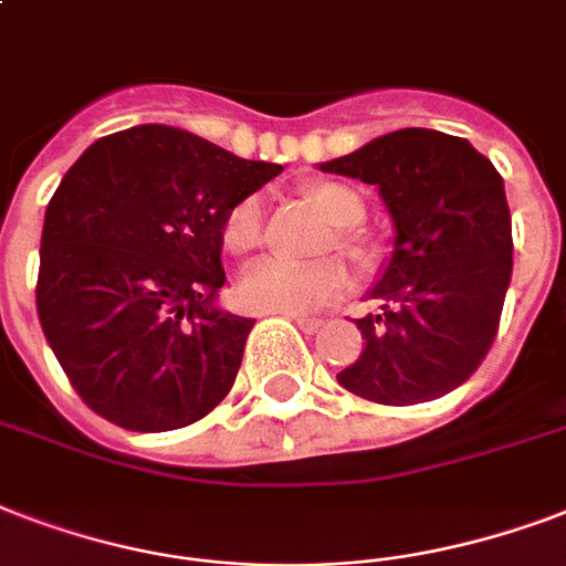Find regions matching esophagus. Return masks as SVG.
Returning a JSON list of instances; mask_svg holds the SVG:
<instances>
[{
  "mask_svg": "<svg viewBox=\"0 0 566 566\" xmlns=\"http://www.w3.org/2000/svg\"><path fill=\"white\" fill-rule=\"evenodd\" d=\"M293 321H296V326H300L305 335H314V332L323 326V321H317V317H293Z\"/></svg>",
  "mask_w": 566,
  "mask_h": 566,
  "instance_id": "1",
  "label": "esophagus"
}]
</instances>
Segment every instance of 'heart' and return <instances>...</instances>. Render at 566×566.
I'll list each match as a JSON object with an SVG mask.
<instances>
[{"mask_svg":"<svg viewBox=\"0 0 566 566\" xmlns=\"http://www.w3.org/2000/svg\"><path fill=\"white\" fill-rule=\"evenodd\" d=\"M312 205L326 216V222L338 231H350L365 219L361 198L344 184H312L305 189ZM264 243V201L258 196L240 198L228 210L222 222V245L237 258L252 254ZM338 249L353 258H361V245L350 234L338 237ZM347 287V270L338 258H326L317 264H287V261H258L240 275L237 302L254 314H305L321 308L323 302L335 300Z\"/></svg>","mask_w":566,"mask_h":566,"instance_id":"1","label":"heart"}]
</instances>
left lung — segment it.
<instances>
[{
	"instance_id": "8db88e82",
	"label": "left lung",
	"mask_w": 566,
	"mask_h": 566,
	"mask_svg": "<svg viewBox=\"0 0 566 566\" xmlns=\"http://www.w3.org/2000/svg\"><path fill=\"white\" fill-rule=\"evenodd\" d=\"M321 171L374 184L395 240L356 321L365 347L338 374L353 395L386 407L442 398L472 377L499 329L513 240L504 180L460 136L407 127Z\"/></svg>"
}]
</instances>
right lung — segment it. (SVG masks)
Segmentation results:
<instances>
[{
  "label": "right lung",
  "instance_id": "right-lung-1",
  "mask_svg": "<svg viewBox=\"0 0 566 566\" xmlns=\"http://www.w3.org/2000/svg\"><path fill=\"white\" fill-rule=\"evenodd\" d=\"M282 175L166 124L103 136L46 205L38 317L112 424L178 430L226 398L254 321L219 308L228 210Z\"/></svg>",
  "mask_w": 566,
  "mask_h": 566
}]
</instances>
